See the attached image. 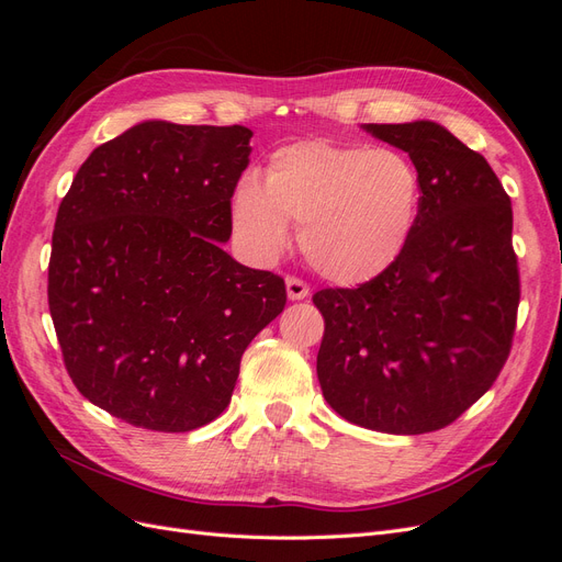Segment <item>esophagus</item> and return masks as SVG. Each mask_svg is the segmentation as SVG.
<instances>
[{
  "label": "esophagus",
  "mask_w": 562,
  "mask_h": 562,
  "mask_svg": "<svg viewBox=\"0 0 562 562\" xmlns=\"http://www.w3.org/2000/svg\"><path fill=\"white\" fill-rule=\"evenodd\" d=\"M285 291H288V297H291V300L310 297V285L304 283L302 279H297V277H288L285 279Z\"/></svg>",
  "instance_id": "obj_1"
}]
</instances>
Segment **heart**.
Segmentation results:
<instances>
[{
	"mask_svg": "<svg viewBox=\"0 0 562 562\" xmlns=\"http://www.w3.org/2000/svg\"><path fill=\"white\" fill-rule=\"evenodd\" d=\"M422 180L394 149L310 138L279 147L262 184L234 187L232 225L241 244L274 258L300 225L304 260L335 283H361L394 265L415 232Z\"/></svg>",
	"mask_w": 562,
	"mask_h": 562,
	"instance_id": "b5f03b06",
	"label": "heart"
}]
</instances>
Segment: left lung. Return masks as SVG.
I'll return each mask as SVG.
<instances>
[{"label": "left lung", "instance_id": "obj_1", "mask_svg": "<svg viewBox=\"0 0 562 562\" xmlns=\"http://www.w3.org/2000/svg\"><path fill=\"white\" fill-rule=\"evenodd\" d=\"M363 128L413 159L419 217L380 277L314 295L326 321L316 375L347 422L429 434L469 411L512 351L520 302L512 199L485 157L436 122Z\"/></svg>", "mask_w": 562, "mask_h": 562}]
</instances>
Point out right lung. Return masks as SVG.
<instances>
[{
  "instance_id": "add662e5",
  "label": "right lung",
  "mask_w": 562,
  "mask_h": 562,
  "mask_svg": "<svg viewBox=\"0 0 562 562\" xmlns=\"http://www.w3.org/2000/svg\"><path fill=\"white\" fill-rule=\"evenodd\" d=\"M246 126L143 122L100 145L60 201L48 312L83 398L182 434L225 411L246 347L285 283L223 250Z\"/></svg>"
}]
</instances>
